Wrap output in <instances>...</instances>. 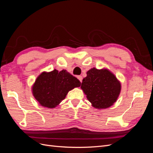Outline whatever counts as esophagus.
Listing matches in <instances>:
<instances>
[{
	"label": "esophagus",
	"mask_w": 153,
	"mask_h": 153,
	"mask_svg": "<svg viewBox=\"0 0 153 153\" xmlns=\"http://www.w3.org/2000/svg\"><path fill=\"white\" fill-rule=\"evenodd\" d=\"M78 79L80 80V82H82L83 78H82V76H78Z\"/></svg>",
	"instance_id": "1"
}]
</instances>
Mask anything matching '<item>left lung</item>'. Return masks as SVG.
<instances>
[{
	"mask_svg": "<svg viewBox=\"0 0 153 153\" xmlns=\"http://www.w3.org/2000/svg\"><path fill=\"white\" fill-rule=\"evenodd\" d=\"M81 89L92 106L97 109L107 108L117 101L121 84L108 69L91 68L82 80Z\"/></svg>",
	"mask_w": 153,
	"mask_h": 153,
	"instance_id": "obj_1",
	"label": "left lung"
}]
</instances>
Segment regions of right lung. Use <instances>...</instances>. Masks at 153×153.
Masks as SVG:
<instances>
[{
    "label": "right lung",
    "mask_w": 153,
    "mask_h": 153,
    "mask_svg": "<svg viewBox=\"0 0 153 153\" xmlns=\"http://www.w3.org/2000/svg\"><path fill=\"white\" fill-rule=\"evenodd\" d=\"M80 82L66 70L43 71L37 77L32 92L40 105L53 108L65 99L69 91L80 87Z\"/></svg>",
    "instance_id": "obj_1"
}]
</instances>
